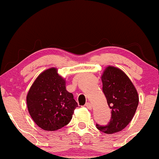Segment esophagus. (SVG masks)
Listing matches in <instances>:
<instances>
[{
  "label": "esophagus",
  "mask_w": 159,
  "mask_h": 159,
  "mask_svg": "<svg viewBox=\"0 0 159 159\" xmlns=\"http://www.w3.org/2000/svg\"><path fill=\"white\" fill-rule=\"evenodd\" d=\"M85 107H86L88 108L89 110H92V103H89V102H87L86 103H85Z\"/></svg>",
  "instance_id": "esophagus-1"
}]
</instances>
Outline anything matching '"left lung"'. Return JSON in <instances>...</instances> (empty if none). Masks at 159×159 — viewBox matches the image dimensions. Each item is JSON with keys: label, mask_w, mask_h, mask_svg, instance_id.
<instances>
[{"label": "left lung", "mask_w": 159, "mask_h": 159, "mask_svg": "<svg viewBox=\"0 0 159 159\" xmlns=\"http://www.w3.org/2000/svg\"><path fill=\"white\" fill-rule=\"evenodd\" d=\"M101 80L103 92L111 109V119L108 125L98 129L105 134L119 132L132 120L139 103L137 89L129 77L119 68L108 66L103 71Z\"/></svg>", "instance_id": "obj_1"}]
</instances>
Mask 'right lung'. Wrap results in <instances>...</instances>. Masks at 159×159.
I'll return each instance as SVG.
<instances>
[{
	"mask_svg": "<svg viewBox=\"0 0 159 159\" xmlns=\"http://www.w3.org/2000/svg\"><path fill=\"white\" fill-rule=\"evenodd\" d=\"M65 85L57 68L51 67L37 76L28 91L26 101L30 116L45 131H56L68 124L78 107Z\"/></svg>",
	"mask_w": 159,
	"mask_h": 159,
	"instance_id": "1",
	"label": "right lung"
}]
</instances>
